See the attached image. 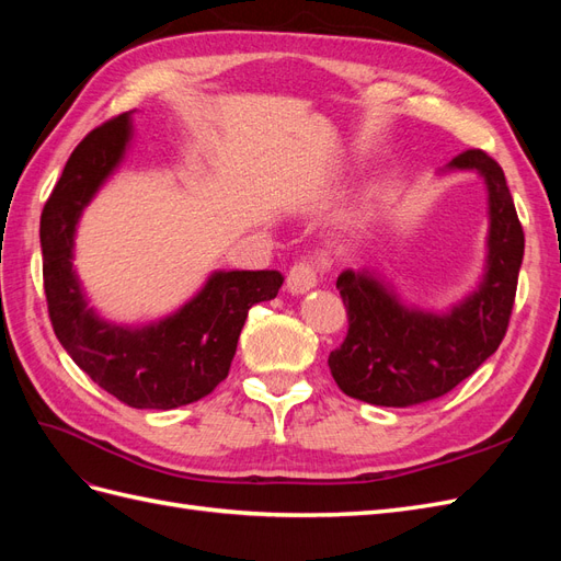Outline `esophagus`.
Masks as SVG:
<instances>
[{
  "label": "esophagus",
  "instance_id": "34e87169",
  "mask_svg": "<svg viewBox=\"0 0 561 561\" xmlns=\"http://www.w3.org/2000/svg\"><path fill=\"white\" fill-rule=\"evenodd\" d=\"M318 285V268L311 262H299L290 268V274H287V293L299 297V295H307L311 293L313 287Z\"/></svg>",
  "mask_w": 561,
  "mask_h": 561
}]
</instances>
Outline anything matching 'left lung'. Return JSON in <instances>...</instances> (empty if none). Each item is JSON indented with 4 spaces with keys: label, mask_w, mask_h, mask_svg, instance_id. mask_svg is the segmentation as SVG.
<instances>
[{
    "label": "left lung",
    "mask_w": 561,
    "mask_h": 561,
    "mask_svg": "<svg viewBox=\"0 0 561 561\" xmlns=\"http://www.w3.org/2000/svg\"><path fill=\"white\" fill-rule=\"evenodd\" d=\"M474 173L486 190V252L470 290L443 311L407 304L375 268L339 274L348 334L330 353L346 396L379 407H410L449 393L499 348L513 311L524 231L501 165L480 149L451 159L439 175Z\"/></svg>",
    "instance_id": "left-lung-1"
}]
</instances>
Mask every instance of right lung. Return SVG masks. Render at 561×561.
<instances>
[{
    "label": "right lung",
    "instance_id": "obj_1",
    "mask_svg": "<svg viewBox=\"0 0 561 561\" xmlns=\"http://www.w3.org/2000/svg\"><path fill=\"white\" fill-rule=\"evenodd\" d=\"M133 112L112 118L79 142L48 196L39 241L48 316L62 348L87 375L135 410H175L225 381L248 311L274 299L278 271L208 274L180 309L145 325L100 316L75 268L79 219L133 145Z\"/></svg>",
    "mask_w": 561,
    "mask_h": 561
}]
</instances>
